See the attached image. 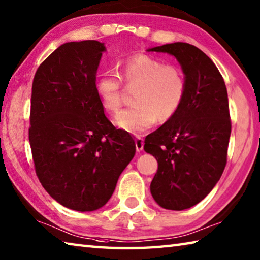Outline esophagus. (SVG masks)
Here are the masks:
<instances>
[{
	"mask_svg": "<svg viewBox=\"0 0 260 260\" xmlns=\"http://www.w3.org/2000/svg\"><path fill=\"white\" fill-rule=\"evenodd\" d=\"M135 145H136V151L140 152V151L143 150V146H144V140L142 136H136L135 139Z\"/></svg>",
	"mask_w": 260,
	"mask_h": 260,
	"instance_id": "34e87169",
	"label": "esophagus"
}]
</instances>
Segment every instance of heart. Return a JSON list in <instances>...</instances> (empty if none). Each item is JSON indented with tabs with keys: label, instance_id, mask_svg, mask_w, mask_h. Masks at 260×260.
I'll list each match as a JSON object with an SVG mask.
<instances>
[{
	"label": "heart",
	"instance_id": "1",
	"mask_svg": "<svg viewBox=\"0 0 260 260\" xmlns=\"http://www.w3.org/2000/svg\"><path fill=\"white\" fill-rule=\"evenodd\" d=\"M119 75L105 73L95 79V91L105 109L112 114L121 107L122 82L138 84L134 107L116 116V124L129 133H140L176 114L186 95V79L181 69L164 64L148 54H134L119 64Z\"/></svg>",
	"mask_w": 260,
	"mask_h": 260
}]
</instances>
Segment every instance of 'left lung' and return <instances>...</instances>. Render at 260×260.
Segmentation results:
<instances>
[{
	"instance_id": "8db88e82",
	"label": "left lung",
	"mask_w": 260,
	"mask_h": 260,
	"mask_svg": "<svg viewBox=\"0 0 260 260\" xmlns=\"http://www.w3.org/2000/svg\"><path fill=\"white\" fill-rule=\"evenodd\" d=\"M150 51L175 56L186 79L181 108L144 140L145 152L158 161L151 194L165 209L183 210L204 200L224 172L232 128L228 89L215 63L194 45L177 42Z\"/></svg>"
}]
</instances>
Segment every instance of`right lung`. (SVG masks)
I'll list each match as a JSON object with an SVG mask.
<instances>
[{"label": "right lung", "mask_w": 260, "mask_h": 260, "mask_svg": "<svg viewBox=\"0 0 260 260\" xmlns=\"http://www.w3.org/2000/svg\"><path fill=\"white\" fill-rule=\"evenodd\" d=\"M105 45L98 41L59 46L37 68L28 136L36 175L64 207L93 211L105 206L136 146L105 115L95 75Z\"/></svg>", "instance_id": "right-lung-1"}]
</instances>
